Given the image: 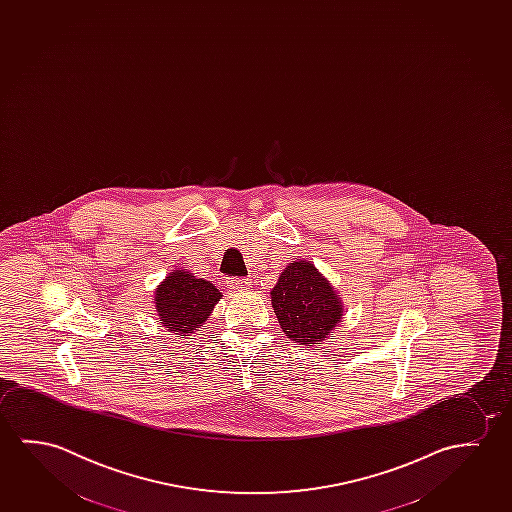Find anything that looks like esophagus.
<instances>
[{"mask_svg":"<svg viewBox=\"0 0 512 512\" xmlns=\"http://www.w3.org/2000/svg\"><path fill=\"white\" fill-rule=\"evenodd\" d=\"M252 285L250 278H230L229 287L234 290H245Z\"/></svg>","mask_w":512,"mask_h":512,"instance_id":"esophagus-1","label":"esophagus"}]
</instances>
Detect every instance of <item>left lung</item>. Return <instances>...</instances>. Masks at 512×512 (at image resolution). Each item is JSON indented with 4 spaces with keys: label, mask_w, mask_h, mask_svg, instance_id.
I'll use <instances>...</instances> for the list:
<instances>
[{
    "label": "left lung",
    "mask_w": 512,
    "mask_h": 512,
    "mask_svg": "<svg viewBox=\"0 0 512 512\" xmlns=\"http://www.w3.org/2000/svg\"><path fill=\"white\" fill-rule=\"evenodd\" d=\"M271 301L283 333L306 347L327 338L343 313L331 285L306 260L285 267Z\"/></svg>",
    "instance_id": "obj_1"
}]
</instances>
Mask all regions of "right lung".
Returning a JSON list of instances; mask_svg holds the SVG:
<instances>
[{"label": "right lung", "mask_w": 512, "mask_h": 512, "mask_svg": "<svg viewBox=\"0 0 512 512\" xmlns=\"http://www.w3.org/2000/svg\"><path fill=\"white\" fill-rule=\"evenodd\" d=\"M220 297L213 283L186 271H174L156 290V310L163 326L186 336L206 322Z\"/></svg>", "instance_id": "add662e5"}]
</instances>
